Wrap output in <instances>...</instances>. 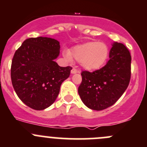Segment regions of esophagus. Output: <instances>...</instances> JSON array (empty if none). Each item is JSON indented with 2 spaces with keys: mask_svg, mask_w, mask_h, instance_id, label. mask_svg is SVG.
I'll list each match as a JSON object with an SVG mask.
<instances>
[{
  "mask_svg": "<svg viewBox=\"0 0 147 147\" xmlns=\"http://www.w3.org/2000/svg\"><path fill=\"white\" fill-rule=\"evenodd\" d=\"M79 72H80V71L76 69V68H72V70H71V74H76V73H79Z\"/></svg>",
  "mask_w": 147,
  "mask_h": 147,
  "instance_id": "obj_1",
  "label": "esophagus"
}]
</instances>
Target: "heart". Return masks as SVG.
Masks as SVG:
<instances>
[{"label": "heart", "instance_id": "b5f03b06", "mask_svg": "<svg viewBox=\"0 0 147 147\" xmlns=\"http://www.w3.org/2000/svg\"><path fill=\"white\" fill-rule=\"evenodd\" d=\"M109 49L102 42H88L76 46L71 50V53H64L68 61L72 58L79 61L84 68L86 70H96L102 66L108 57Z\"/></svg>", "mask_w": 147, "mask_h": 147}]
</instances>
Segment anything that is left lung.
Masks as SVG:
<instances>
[{
  "instance_id": "left-lung-1",
  "label": "left lung",
  "mask_w": 147,
  "mask_h": 147,
  "mask_svg": "<svg viewBox=\"0 0 147 147\" xmlns=\"http://www.w3.org/2000/svg\"><path fill=\"white\" fill-rule=\"evenodd\" d=\"M110 60L93 72L83 71L78 92L84 104L94 110L110 107L123 95L131 79V56L123 44L113 43Z\"/></svg>"
}]
</instances>
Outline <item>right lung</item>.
<instances>
[{
    "instance_id": "add662e5",
    "label": "right lung",
    "mask_w": 147,
    "mask_h": 147,
    "mask_svg": "<svg viewBox=\"0 0 147 147\" xmlns=\"http://www.w3.org/2000/svg\"><path fill=\"white\" fill-rule=\"evenodd\" d=\"M60 42L50 37H31L15 52L11 68L12 85L19 98L36 110L50 107L61 84L69 77L71 66L61 67L54 60Z\"/></svg>"
}]
</instances>
